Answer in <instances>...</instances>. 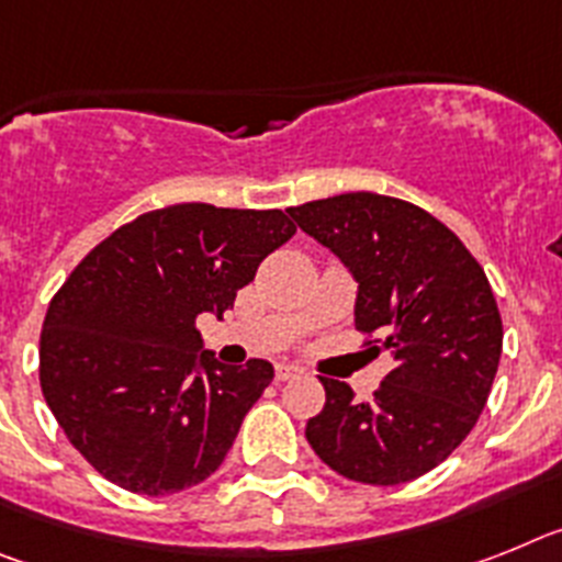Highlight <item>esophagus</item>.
<instances>
[{
  "label": "esophagus",
  "mask_w": 562,
  "mask_h": 562,
  "mask_svg": "<svg viewBox=\"0 0 562 562\" xmlns=\"http://www.w3.org/2000/svg\"><path fill=\"white\" fill-rule=\"evenodd\" d=\"M302 375V368L300 364H277V382H291V379H300Z\"/></svg>",
  "instance_id": "esophagus-1"
}]
</instances>
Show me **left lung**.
Returning a JSON list of instances; mask_svg holds the SVG:
<instances>
[{"label": "left lung", "mask_w": 562, "mask_h": 562, "mask_svg": "<svg viewBox=\"0 0 562 562\" xmlns=\"http://www.w3.org/2000/svg\"><path fill=\"white\" fill-rule=\"evenodd\" d=\"M288 214L356 280V328L379 334L396 368L373 402L319 375L325 407L305 438L339 475L407 484L456 450L495 382L504 325L484 268L450 228L407 200L348 192Z\"/></svg>", "instance_id": "1"}]
</instances>
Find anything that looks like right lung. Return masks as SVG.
Instances as JSON below:
<instances>
[{
    "mask_svg": "<svg viewBox=\"0 0 562 562\" xmlns=\"http://www.w3.org/2000/svg\"><path fill=\"white\" fill-rule=\"evenodd\" d=\"M294 234L280 209L178 203L115 228L58 288L38 341L42 393L106 481L158 497L221 467L274 368L221 364L194 319L223 316Z\"/></svg>",
    "mask_w": 562,
    "mask_h": 562,
    "instance_id": "1",
    "label": "right lung"
}]
</instances>
